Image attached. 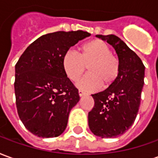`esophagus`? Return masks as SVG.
I'll return each mask as SVG.
<instances>
[{
  "mask_svg": "<svg viewBox=\"0 0 158 158\" xmlns=\"http://www.w3.org/2000/svg\"><path fill=\"white\" fill-rule=\"evenodd\" d=\"M79 96H85V93L83 92L82 90H79Z\"/></svg>",
  "mask_w": 158,
  "mask_h": 158,
  "instance_id": "34e87169",
  "label": "esophagus"
}]
</instances>
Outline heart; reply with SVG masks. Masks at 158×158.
I'll return each mask as SVG.
<instances>
[{"mask_svg": "<svg viewBox=\"0 0 158 158\" xmlns=\"http://www.w3.org/2000/svg\"><path fill=\"white\" fill-rule=\"evenodd\" d=\"M62 69L71 81L75 82L85 71L88 73L78 83V87L85 91H93L101 85L107 88L118 78L120 62L111 53L108 44L102 40H94L80 49V53L68 50L62 56Z\"/></svg>", "mask_w": 158, "mask_h": 158, "instance_id": "obj_1", "label": "heart"}]
</instances>
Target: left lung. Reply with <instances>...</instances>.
<instances>
[{"mask_svg":"<svg viewBox=\"0 0 158 158\" xmlns=\"http://www.w3.org/2000/svg\"><path fill=\"white\" fill-rule=\"evenodd\" d=\"M96 36L106 40L115 49L120 71L107 89L91 95L95 104L88 114L89 127L96 135L113 138L125 133L135 120L144 85L145 66L135 52L118 36Z\"/></svg>","mask_w":158,"mask_h":158,"instance_id":"left-lung-1","label":"left lung"}]
</instances>
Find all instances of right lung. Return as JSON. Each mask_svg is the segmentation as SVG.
Returning <instances> with one entry per match:
<instances>
[{"label":"right lung","instance_id":"right-lung-1","mask_svg":"<svg viewBox=\"0 0 158 158\" xmlns=\"http://www.w3.org/2000/svg\"><path fill=\"white\" fill-rule=\"evenodd\" d=\"M86 31H57L40 36L27 47L15 66L16 106L29 131L42 138L59 136L79 101L78 89L62 69V56L89 37Z\"/></svg>","mask_w":158,"mask_h":158}]
</instances>
